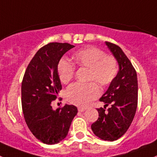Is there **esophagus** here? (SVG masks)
<instances>
[{
    "label": "esophagus",
    "mask_w": 157,
    "mask_h": 157,
    "mask_svg": "<svg viewBox=\"0 0 157 157\" xmlns=\"http://www.w3.org/2000/svg\"><path fill=\"white\" fill-rule=\"evenodd\" d=\"M78 110L79 112H84V111L86 110V109L85 108H82V107H78Z\"/></svg>",
    "instance_id": "1"
}]
</instances>
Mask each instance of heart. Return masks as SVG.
Segmentation results:
<instances>
[{
  "instance_id": "1",
  "label": "heart",
  "mask_w": 157,
  "mask_h": 157,
  "mask_svg": "<svg viewBox=\"0 0 157 157\" xmlns=\"http://www.w3.org/2000/svg\"><path fill=\"white\" fill-rule=\"evenodd\" d=\"M75 66L88 69L87 85H72L67 92V100L72 104L85 107L96 99L101 93L99 86L106 87L113 81L118 72V64L113 56L105 55L101 50L89 47L76 51L72 56ZM57 72L60 82L68 84L73 78L75 67L67 59H61L57 66Z\"/></svg>"
}]
</instances>
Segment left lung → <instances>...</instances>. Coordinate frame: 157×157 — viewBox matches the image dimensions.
Listing matches in <instances>:
<instances>
[{
	"label": "left lung",
	"mask_w": 157,
	"mask_h": 157,
	"mask_svg": "<svg viewBox=\"0 0 157 157\" xmlns=\"http://www.w3.org/2000/svg\"><path fill=\"white\" fill-rule=\"evenodd\" d=\"M116 58L119 71L100 101L107 106L97 109L98 119L91 125L94 134L104 140L113 141L122 136L132 124L138 106V78L135 68L117 45L105 42Z\"/></svg>",
	"instance_id": "1"
}]
</instances>
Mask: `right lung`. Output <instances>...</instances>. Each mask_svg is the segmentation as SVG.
I'll return each instance as SVG.
<instances>
[{
  "label": "right lung",
  "instance_id": "1",
  "mask_svg": "<svg viewBox=\"0 0 157 157\" xmlns=\"http://www.w3.org/2000/svg\"><path fill=\"white\" fill-rule=\"evenodd\" d=\"M68 43H50L30 61L22 82V106L25 121L34 136L44 144H55L67 136L78 113L73 105L54 110L51 102L62 89L57 66L65 53L74 48Z\"/></svg>",
  "mask_w": 157,
  "mask_h": 157
}]
</instances>
